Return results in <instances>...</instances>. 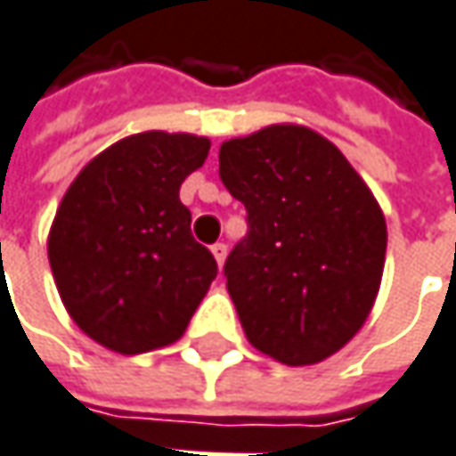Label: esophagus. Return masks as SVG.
I'll return each mask as SVG.
<instances>
[{
	"instance_id": "34e87169",
	"label": "esophagus",
	"mask_w": 456,
	"mask_h": 456,
	"mask_svg": "<svg viewBox=\"0 0 456 456\" xmlns=\"http://www.w3.org/2000/svg\"><path fill=\"white\" fill-rule=\"evenodd\" d=\"M212 255L214 259H216V265H219V267H224V259H227V244L224 242L212 244Z\"/></svg>"
}]
</instances>
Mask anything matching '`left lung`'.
Returning <instances> with one entry per match:
<instances>
[{"instance_id":"obj_1","label":"left lung","mask_w":456,"mask_h":456,"mask_svg":"<svg viewBox=\"0 0 456 456\" xmlns=\"http://www.w3.org/2000/svg\"><path fill=\"white\" fill-rule=\"evenodd\" d=\"M219 176L247 209V237L224 262L244 336L288 366L325 361L379 295V201L328 138L290 123L224 141Z\"/></svg>"}]
</instances>
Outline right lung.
Here are the masks:
<instances>
[{
  "label": "right lung",
  "mask_w": 456,
  "mask_h": 456,
  "mask_svg": "<svg viewBox=\"0 0 456 456\" xmlns=\"http://www.w3.org/2000/svg\"><path fill=\"white\" fill-rule=\"evenodd\" d=\"M209 146L191 134L128 135L98 153L57 207L47 240L57 292L77 328L116 354L179 340L216 277L179 199Z\"/></svg>",
  "instance_id": "right-lung-1"
}]
</instances>
